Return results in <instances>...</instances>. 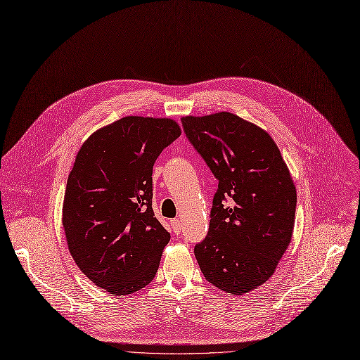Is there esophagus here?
Here are the masks:
<instances>
[{
  "label": "esophagus",
  "instance_id": "34e87169",
  "mask_svg": "<svg viewBox=\"0 0 360 360\" xmlns=\"http://www.w3.org/2000/svg\"><path fill=\"white\" fill-rule=\"evenodd\" d=\"M170 224H172V228H173L174 233L179 235V233L181 232V220H180V219H173Z\"/></svg>",
  "mask_w": 360,
  "mask_h": 360
}]
</instances>
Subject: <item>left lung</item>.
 <instances>
[{
	"mask_svg": "<svg viewBox=\"0 0 360 360\" xmlns=\"http://www.w3.org/2000/svg\"><path fill=\"white\" fill-rule=\"evenodd\" d=\"M181 124L219 180L207 236L195 246L199 266L219 290H255L291 242L297 193L287 164L266 131L235 114L183 117Z\"/></svg>",
	"mask_w": 360,
	"mask_h": 360,
	"instance_id": "8db88e82",
	"label": "left lung"
}]
</instances>
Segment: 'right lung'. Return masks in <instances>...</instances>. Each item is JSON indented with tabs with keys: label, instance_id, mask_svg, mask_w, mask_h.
Listing matches in <instances>:
<instances>
[{
	"label": "right lung",
	"instance_id": "right-lung-1",
	"mask_svg": "<svg viewBox=\"0 0 360 360\" xmlns=\"http://www.w3.org/2000/svg\"><path fill=\"white\" fill-rule=\"evenodd\" d=\"M170 118L125 117L77 151L63 200L69 252L88 278L115 295L148 285L170 233L153 210V165L180 136Z\"/></svg>",
	"mask_w": 360,
	"mask_h": 360
}]
</instances>
